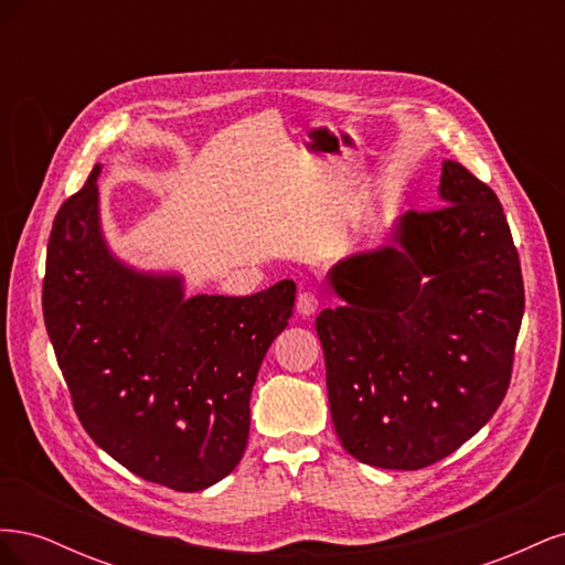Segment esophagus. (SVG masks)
<instances>
[{
    "instance_id": "34e87169",
    "label": "esophagus",
    "mask_w": 565,
    "mask_h": 565,
    "mask_svg": "<svg viewBox=\"0 0 565 565\" xmlns=\"http://www.w3.org/2000/svg\"><path fill=\"white\" fill-rule=\"evenodd\" d=\"M318 311V297L313 292H301L297 297V313L301 318H311Z\"/></svg>"
}]
</instances>
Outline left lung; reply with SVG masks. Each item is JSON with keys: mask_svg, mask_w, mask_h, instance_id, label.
<instances>
[{"mask_svg": "<svg viewBox=\"0 0 565 565\" xmlns=\"http://www.w3.org/2000/svg\"><path fill=\"white\" fill-rule=\"evenodd\" d=\"M443 207L405 212L393 243L328 270L316 318L334 431L358 461L415 471L455 452L500 407L523 318L502 204L446 160Z\"/></svg>", "mask_w": 565, "mask_h": 565, "instance_id": "left-lung-1", "label": "left lung"}]
</instances>
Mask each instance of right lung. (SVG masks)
<instances>
[{"label":"right lung","mask_w":565,"mask_h":565,"mask_svg":"<svg viewBox=\"0 0 565 565\" xmlns=\"http://www.w3.org/2000/svg\"><path fill=\"white\" fill-rule=\"evenodd\" d=\"M98 174L100 164L51 228L46 332L96 446L150 483L198 492L245 455L252 386L297 285L185 297L181 273L141 270L110 249Z\"/></svg>","instance_id":"right-lung-1"}]
</instances>
